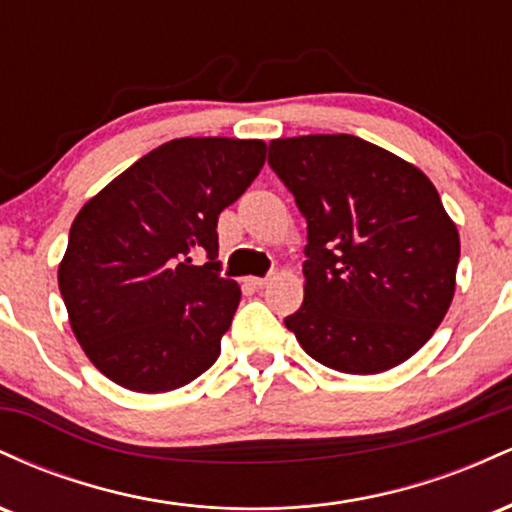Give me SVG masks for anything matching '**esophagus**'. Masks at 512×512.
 Here are the masks:
<instances>
[{
	"mask_svg": "<svg viewBox=\"0 0 512 512\" xmlns=\"http://www.w3.org/2000/svg\"><path fill=\"white\" fill-rule=\"evenodd\" d=\"M252 286H255V289H264V286L269 284V279L267 276H252V279H248Z\"/></svg>",
	"mask_w": 512,
	"mask_h": 512,
	"instance_id": "esophagus-1",
	"label": "esophagus"
}]
</instances>
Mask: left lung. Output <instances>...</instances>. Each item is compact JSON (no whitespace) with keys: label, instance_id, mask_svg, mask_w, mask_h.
Instances as JSON below:
<instances>
[{"label":"left lung","instance_id":"1","mask_svg":"<svg viewBox=\"0 0 512 512\" xmlns=\"http://www.w3.org/2000/svg\"><path fill=\"white\" fill-rule=\"evenodd\" d=\"M269 166L308 223L305 298L286 327L339 373L407 361L455 293L460 236L419 168L354 134L274 139Z\"/></svg>","mask_w":512,"mask_h":512}]
</instances>
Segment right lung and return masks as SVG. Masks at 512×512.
I'll return each mask as SVG.
<instances>
[{
	"mask_svg": "<svg viewBox=\"0 0 512 512\" xmlns=\"http://www.w3.org/2000/svg\"><path fill=\"white\" fill-rule=\"evenodd\" d=\"M264 154L260 139H173L76 214L60 293L86 356L113 383L151 395L214 366L240 303L216 260V223Z\"/></svg>",
	"mask_w": 512,
	"mask_h": 512,
	"instance_id": "add662e5",
	"label": "right lung"
}]
</instances>
